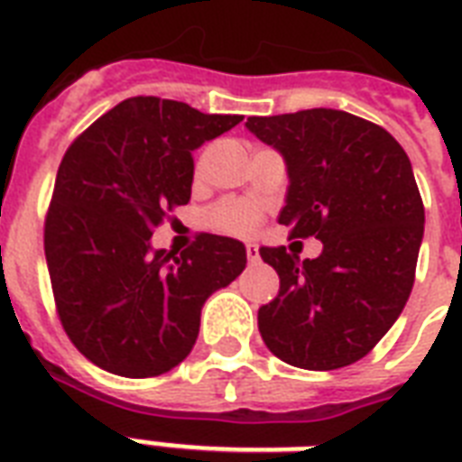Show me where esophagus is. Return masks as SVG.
Wrapping results in <instances>:
<instances>
[{
  "instance_id": "1",
  "label": "esophagus",
  "mask_w": 462,
  "mask_h": 462,
  "mask_svg": "<svg viewBox=\"0 0 462 462\" xmlns=\"http://www.w3.org/2000/svg\"><path fill=\"white\" fill-rule=\"evenodd\" d=\"M246 259L252 261V263H256V261L261 259V256H259V245H254V242H249V245H246Z\"/></svg>"
}]
</instances>
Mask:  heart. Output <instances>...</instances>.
<instances>
[{"mask_svg":"<svg viewBox=\"0 0 462 462\" xmlns=\"http://www.w3.org/2000/svg\"><path fill=\"white\" fill-rule=\"evenodd\" d=\"M259 220L261 210L249 201H223L210 213V223L216 225L217 230L239 235V237L252 235L259 227Z\"/></svg>","mask_w":462,"mask_h":462,"instance_id":"1","label":"heart"}]
</instances>
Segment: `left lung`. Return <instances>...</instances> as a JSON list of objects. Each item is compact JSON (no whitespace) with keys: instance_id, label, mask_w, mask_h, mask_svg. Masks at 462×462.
<instances>
[{"instance_id":"8db88e82","label":"left lung","mask_w":462,"mask_h":462,"mask_svg":"<svg viewBox=\"0 0 462 462\" xmlns=\"http://www.w3.org/2000/svg\"><path fill=\"white\" fill-rule=\"evenodd\" d=\"M245 126L288 167L278 223L323 245L304 261L261 246L281 275L278 297L259 309L261 337L300 369L352 365L386 336L415 282L424 206L408 153L386 129L343 110L249 117Z\"/></svg>"}]
</instances>
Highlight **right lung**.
<instances>
[{
  "label": "right lung",
  "instance_id": "obj_1",
  "mask_svg": "<svg viewBox=\"0 0 462 462\" xmlns=\"http://www.w3.org/2000/svg\"><path fill=\"white\" fill-rule=\"evenodd\" d=\"M242 122L187 103L129 97L61 158L45 259L61 326L105 372L146 379L194 347L201 309L246 266L239 239L201 235L187 252L151 245L167 210L191 199L194 153Z\"/></svg>",
  "mask_w": 462,
  "mask_h": 462
}]
</instances>
